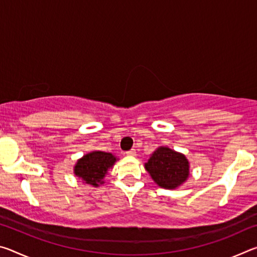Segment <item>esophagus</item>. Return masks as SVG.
<instances>
[{"instance_id": "obj_1", "label": "esophagus", "mask_w": 257, "mask_h": 257, "mask_svg": "<svg viewBox=\"0 0 257 257\" xmlns=\"http://www.w3.org/2000/svg\"><path fill=\"white\" fill-rule=\"evenodd\" d=\"M125 154H127L128 156H135L136 155V150H130L128 152H125Z\"/></svg>"}]
</instances>
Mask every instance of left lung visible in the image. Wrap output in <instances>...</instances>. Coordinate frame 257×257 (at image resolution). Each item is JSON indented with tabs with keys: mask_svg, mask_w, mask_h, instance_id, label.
Returning a JSON list of instances; mask_svg holds the SVG:
<instances>
[{
	"mask_svg": "<svg viewBox=\"0 0 257 257\" xmlns=\"http://www.w3.org/2000/svg\"><path fill=\"white\" fill-rule=\"evenodd\" d=\"M144 167L152 180L164 189H177L190 175V164L186 155L169 146L158 147Z\"/></svg>",
	"mask_w": 257,
	"mask_h": 257,
	"instance_id": "left-lung-1",
	"label": "left lung"
}]
</instances>
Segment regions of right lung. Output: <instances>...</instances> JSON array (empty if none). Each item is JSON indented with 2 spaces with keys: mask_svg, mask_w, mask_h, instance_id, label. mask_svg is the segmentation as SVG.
<instances>
[{
  "mask_svg": "<svg viewBox=\"0 0 257 257\" xmlns=\"http://www.w3.org/2000/svg\"><path fill=\"white\" fill-rule=\"evenodd\" d=\"M118 160L110 152L92 151L77 160L73 173L86 185L98 187L104 184V178Z\"/></svg>",
  "mask_w": 257,
  "mask_h": 257,
  "instance_id": "add662e5",
  "label": "right lung"
}]
</instances>
